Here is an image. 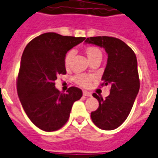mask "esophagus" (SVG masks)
<instances>
[{"label": "esophagus", "mask_w": 158, "mask_h": 158, "mask_svg": "<svg viewBox=\"0 0 158 158\" xmlns=\"http://www.w3.org/2000/svg\"><path fill=\"white\" fill-rule=\"evenodd\" d=\"M83 94H84L85 96H91V95H92V94H91L90 92H89V91L86 90L83 91Z\"/></svg>", "instance_id": "1"}]
</instances>
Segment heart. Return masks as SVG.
<instances>
[{
	"label": "heart",
	"mask_w": 158,
	"mask_h": 158,
	"mask_svg": "<svg viewBox=\"0 0 158 158\" xmlns=\"http://www.w3.org/2000/svg\"><path fill=\"white\" fill-rule=\"evenodd\" d=\"M85 52L86 53V55L88 57L90 63L95 61V60H101L102 58V52L101 50L95 46H87L85 48ZM73 56V51H69V52L65 54L64 58V64L65 69H69L70 68V64H71V60ZM74 81L76 84H78L82 87H88L90 85L91 81L93 80V77L88 74H77L74 76Z\"/></svg>",
	"instance_id": "heart-1"
}]
</instances>
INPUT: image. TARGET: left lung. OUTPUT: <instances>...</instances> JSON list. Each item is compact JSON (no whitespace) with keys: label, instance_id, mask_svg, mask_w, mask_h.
I'll use <instances>...</instances> for the list:
<instances>
[{"label":"left lung","instance_id":"left-lung-1","mask_svg":"<svg viewBox=\"0 0 158 158\" xmlns=\"http://www.w3.org/2000/svg\"><path fill=\"white\" fill-rule=\"evenodd\" d=\"M85 43L106 49L108 59L100 85H110V95L105 100L95 93L93 94L99 101V107L95 111L91 112V119L100 129H116L128 117L140 89L135 52L116 37H91Z\"/></svg>","mask_w":158,"mask_h":158}]
</instances>
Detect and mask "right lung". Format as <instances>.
I'll return each mask as SVG.
<instances>
[{
	"label": "right lung",
	"mask_w": 158,
	"mask_h": 158,
	"mask_svg": "<svg viewBox=\"0 0 158 158\" xmlns=\"http://www.w3.org/2000/svg\"><path fill=\"white\" fill-rule=\"evenodd\" d=\"M85 39L46 32L26 46L17 79V94L27 115L39 129L54 131L62 128L73 102L82 97V90L74 86L61 93L55 88V80L58 74H66L65 54Z\"/></svg>",
	"instance_id": "1"
}]
</instances>
